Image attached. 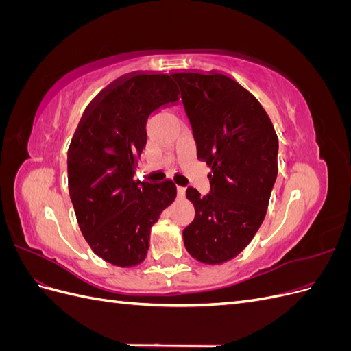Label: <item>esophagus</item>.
I'll return each mask as SVG.
<instances>
[{"mask_svg": "<svg viewBox=\"0 0 351 351\" xmlns=\"http://www.w3.org/2000/svg\"><path fill=\"white\" fill-rule=\"evenodd\" d=\"M184 196H186V189L184 187H177V197L178 199H184Z\"/></svg>", "mask_w": 351, "mask_h": 351, "instance_id": "esophagus-1", "label": "esophagus"}]
</instances>
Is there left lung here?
Masks as SVG:
<instances>
[{
	"instance_id": "1",
	"label": "left lung",
	"mask_w": 351,
	"mask_h": 351,
	"mask_svg": "<svg viewBox=\"0 0 351 351\" xmlns=\"http://www.w3.org/2000/svg\"><path fill=\"white\" fill-rule=\"evenodd\" d=\"M192 125L197 158L205 161L210 193L186 190L195 205L184 246L199 262H227L247 246L267 214L278 173V137L259 101L226 74L174 73Z\"/></svg>"
}]
</instances>
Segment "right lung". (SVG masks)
I'll use <instances>...</instances> for the list:
<instances>
[{"label": "right lung", "mask_w": 351, "mask_h": 351, "mask_svg": "<svg viewBox=\"0 0 351 351\" xmlns=\"http://www.w3.org/2000/svg\"><path fill=\"white\" fill-rule=\"evenodd\" d=\"M178 99L168 74L137 73L93 99L69 147V192L83 237L115 267L139 265L151 228L174 202L171 180L134 182L149 115Z\"/></svg>", "instance_id": "add662e5"}]
</instances>
